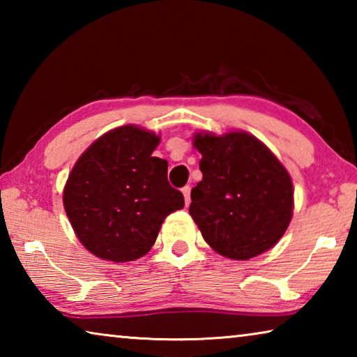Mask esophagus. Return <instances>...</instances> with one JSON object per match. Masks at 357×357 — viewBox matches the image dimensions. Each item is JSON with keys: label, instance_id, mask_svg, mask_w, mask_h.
Returning a JSON list of instances; mask_svg holds the SVG:
<instances>
[{"label": "esophagus", "instance_id": "obj_1", "mask_svg": "<svg viewBox=\"0 0 357 357\" xmlns=\"http://www.w3.org/2000/svg\"><path fill=\"white\" fill-rule=\"evenodd\" d=\"M183 193H184V202H185V206H189V204H190V185H185V187H183Z\"/></svg>", "mask_w": 357, "mask_h": 357}]
</instances>
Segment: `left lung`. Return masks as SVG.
I'll list each match as a JSON object with an SVG mask.
<instances>
[{
	"label": "left lung",
	"instance_id": "1",
	"mask_svg": "<svg viewBox=\"0 0 357 357\" xmlns=\"http://www.w3.org/2000/svg\"><path fill=\"white\" fill-rule=\"evenodd\" d=\"M203 179L189 213L220 255L249 259L274 247L293 215V183L277 157L247 132L197 134Z\"/></svg>",
	"mask_w": 357,
	"mask_h": 357
}]
</instances>
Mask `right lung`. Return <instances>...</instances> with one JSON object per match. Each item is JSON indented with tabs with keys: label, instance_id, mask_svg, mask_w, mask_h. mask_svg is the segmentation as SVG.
I'll return each mask as SVG.
<instances>
[{
	"label": "right lung",
	"instance_id": "right-lung-1",
	"mask_svg": "<svg viewBox=\"0 0 357 357\" xmlns=\"http://www.w3.org/2000/svg\"><path fill=\"white\" fill-rule=\"evenodd\" d=\"M159 137L135 126L96 140L72 168L64 209L77 238L96 257L137 259L154 245L160 225L184 197L170 185L168 162L153 157Z\"/></svg>",
	"mask_w": 357,
	"mask_h": 357
}]
</instances>
